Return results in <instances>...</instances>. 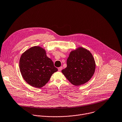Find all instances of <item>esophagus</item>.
Returning <instances> with one entry per match:
<instances>
[{
	"mask_svg": "<svg viewBox=\"0 0 122 122\" xmlns=\"http://www.w3.org/2000/svg\"><path fill=\"white\" fill-rule=\"evenodd\" d=\"M62 69V66H61V67H59V68H58L59 71H61Z\"/></svg>",
	"mask_w": 122,
	"mask_h": 122,
	"instance_id": "1",
	"label": "esophagus"
}]
</instances>
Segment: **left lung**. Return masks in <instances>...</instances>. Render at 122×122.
Wrapping results in <instances>:
<instances>
[{"label": "left lung", "instance_id": "8db88e82", "mask_svg": "<svg viewBox=\"0 0 122 122\" xmlns=\"http://www.w3.org/2000/svg\"><path fill=\"white\" fill-rule=\"evenodd\" d=\"M96 66L91 52L80 46L70 52L67 67L61 72L73 85L80 86L90 80L95 72Z\"/></svg>", "mask_w": 122, "mask_h": 122}]
</instances>
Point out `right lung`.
I'll list each match as a JSON object with an SVG mask.
<instances>
[{
    "label": "right lung",
    "instance_id": "obj_1",
    "mask_svg": "<svg viewBox=\"0 0 122 122\" xmlns=\"http://www.w3.org/2000/svg\"><path fill=\"white\" fill-rule=\"evenodd\" d=\"M46 53V50L42 47L34 46L26 50L21 56L19 68L21 75L32 87H43L48 82L53 74L58 70Z\"/></svg>",
    "mask_w": 122,
    "mask_h": 122
}]
</instances>
